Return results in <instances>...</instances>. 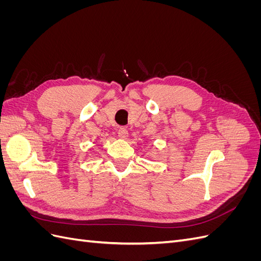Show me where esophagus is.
I'll return each mask as SVG.
<instances>
[{
	"instance_id": "obj_1",
	"label": "esophagus",
	"mask_w": 261,
	"mask_h": 261,
	"mask_svg": "<svg viewBox=\"0 0 261 261\" xmlns=\"http://www.w3.org/2000/svg\"><path fill=\"white\" fill-rule=\"evenodd\" d=\"M117 134H118V137L122 138V139H126L128 137V130L126 127H120L117 130Z\"/></svg>"
}]
</instances>
